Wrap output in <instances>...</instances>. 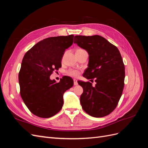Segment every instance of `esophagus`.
<instances>
[{"mask_svg":"<svg viewBox=\"0 0 148 148\" xmlns=\"http://www.w3.org/2000/svg\"><path fill=\"white\" fill-rule=\"evenodd\" d=\"M73 82H74V85H75V86H77V85H78V82H77V80L74 79H73Z\"/></svg>","mask_w":148,"mask_h":148,"instance_id":"1","label":"esophagus"}]
</instances>
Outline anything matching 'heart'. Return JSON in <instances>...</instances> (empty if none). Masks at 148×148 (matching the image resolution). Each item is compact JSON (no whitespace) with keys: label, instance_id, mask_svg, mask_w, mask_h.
<instances>
[{"label":"heart","instance_id":"b5f03b06","mask_svg":"<svg viewBox=\"0 0 148 148\" xmlns=\"http://www.w3.org/2000/svg\"><path fill=\"white\" fill-rule=\"evenodd\" d=\"M80 50H83V49H78L77 51H80ZM67 74H68L69 76H71V77H77L79 75V71L78 70H77L70 69L68 71H67Z\"/></svg>","mask_w":148,"mask_h":148}]
</instances>
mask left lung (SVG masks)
Returning <instances> with one entry per match:
<instances>
[{"instance_id":"8db88e82","label":"left lung","mask_w":148,"mask_h":148,"mask_svg":"<svg viewBox=\"0 0 148 148\" xmlns=\"http://www.w3.org/2000/svg\"><path fill=\"white\" fill-rule=\"evenodd\" d=\"M74 43L89 54L83 77L95 78L96 82L93 87L89 82H78L83 89L80 96L82 108L92 117H105L116 108L122 95L125 65L122 56L117 47L99 35L75 36Z\"/></svg>"}]
</instances>
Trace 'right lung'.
Returning a JSON list of instances; mask_svg holds the SVG:
<instances>
[{
  "label": "right lung",
  "mask_w": 148,
  "mask_h": 148,
  "mask_svg": "<svg viewBox=\"0 0 148 148\" xmlns=\"http://www.w3.org/2000/svg\"><path fill=\"white\" fill-rule=\"evenodd\" d=\"M73 34L50 37L39 41L26 52L18 75L20 95L34 115L49 118L64 104L63 95L73 86L72 78L64 76L59 83L50 76L62 66L65 51L73 42Z\"/></svg>",
  "instance_id": "add662e5"
}]
</instances>
